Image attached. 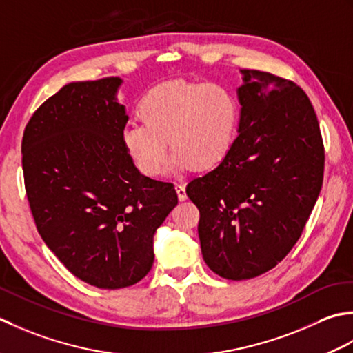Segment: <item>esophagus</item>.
Returning a JSON list of instances; mask_svg holds the SVG:
<instances>
[{"label":"esophagus","instance_id":"obj_1","mask_svg":"<svg viewBox=\"0 0 353 353\" xmlns=\"http://www.w3.org/2000/svg\"><path fill=\"white\" fill-rule=\"evenodd\" d=\"M175 190H176V195H178V199H179V201H184V199L187 198L184 184H175Z\"/></svg>","mask_w":353,"mask_h":353}]
</instances>
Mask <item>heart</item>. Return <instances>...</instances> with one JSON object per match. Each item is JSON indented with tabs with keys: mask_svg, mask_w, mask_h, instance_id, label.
Wrapping results in <instances>:
<instances>
[{
	"mask_svg": "<svg viewBox=\"0 0 353 353\" xmlns=\"http://www.w3.org/2000/svg\"><path fill=\"white\" fill-rule=\"evenodd\" d=\"M141 123H129L121 143L134 166L160 175L170 149V169L207 170L224 160L239 119L233 92L221 83L170 81L150 88L139 103Z\"/></svg>",
	"mask_w": 353,
	"mask_h": 353,
	"instance_id": "heart-1",
	"label": "heart"
}]
</instances>
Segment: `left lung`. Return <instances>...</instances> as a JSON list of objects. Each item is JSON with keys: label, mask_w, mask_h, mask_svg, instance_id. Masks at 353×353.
<instances>
[{"label": "left lung", "mask_w": 353, "mask_h": 353, "mask_svg": "<svg viewBox=\"0 0 353 353\" xmlns=\"http://www.w3.org/2000/svg\"><path fill=\"white\" fill-rule=\"evenodd\" d=\"M241 73L239 135L216 168L185 187L201 214L204 262L228 280L257 277L283 261L325 172L319 120L305 91L263 71Z\"/></svg>", "instance_id": "1"}]
</instances>
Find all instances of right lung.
I'll list each match as a JSON object with an SVG mask.
<instances>
[{
	"instance_id": "add662e5",
	"label": "right lung",
	"mask_w": 353,
	"mask_h": 353,
	"mask_svg": "<svg viewBox=\"0 0 353 353\" xmlns=\"http://www.w3.org/2000/svg\"><path fill=\"white\" fill-rule=\"evenodd\" d=\"M120 77L71 82L34 111L23 137L26 192L56 257L102 290L131 286L154 263V234L178 204L174 184L141 175L121 143Z\"/></svg>"
}]
</instances>
